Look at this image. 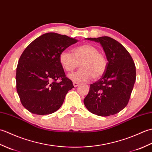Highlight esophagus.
I'll list each match as a JSON object with an SVG mask.
<instances>
[{"mask_svg":"<svg viewBox=\"0 0 152 152\" xmlns=\"http://www.w3.org/2000/svg\"><path fill=\"white\" fill-rule=\"evenodd\" d=\"M79 85V83H76V82H73V86H74V87H77Z\"/></svg>","mask_w":152,"mask_h":152,"instance_id":"obj_1","label":"esophagus"}]
</instances>
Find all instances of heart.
<instances>
[{
    "mask_svg": "<svg viewBox=\"0 0 152 152\" xmlns=\"http://www.w3.org/2000/svg\"><path fill=\"white\" fill-rule=\"evenodd\" d=\"M59 61L63 69L68 72H72L78 66L80 69L70 74L69 77L74 82H87L91 79H98L104 74L107 61L99 50L91 44H86L76 47L72 54L66 50L61 51Z\"/></svg>",
    "mask_w": 152,
    "mask_h": 152,
    "instance_id": "1",
    "label": "heart"
}]
</instances>
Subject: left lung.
<instances>
[{
    "label": "left lung",
    "instance_id": "1",
    "mask_svg": "<svg viewBox=\"0 0 152 152\" xmlns=\"http://www.w3.org/2000/svg\"><path fill=\"white\" fill-rule=\"evenodd\" d=\"M100 43L108 60L104 74L90 85L83 100L88 110L99 116L117 114L127 105L136 80V67L128 51L108 37L88 38Z\"/></svg>",
    "mask_w": 152,
    "mask_h": 152
}]
</instances>
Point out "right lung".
I'll return each instance as SVG.
<instances>
[{
	"label": "right lung",
	"instance_id": "obj_1",
	"mask_svg": "<svg viewBox=\"0 0 152 152\" xmlns=\"http://www.w3.org/2000/svg\"><path fill=\"white\" fill-rule=\"evenodd\" d=\"M77 42L75 38L48 33L25 48L18 61L15 80L19 99L27 110L37 115L50 114L63 104L74 86L65 76L59 56Z\"/></svg>",
	"mask_w": 152,
	"mask_h": 152
}]
</instances>
